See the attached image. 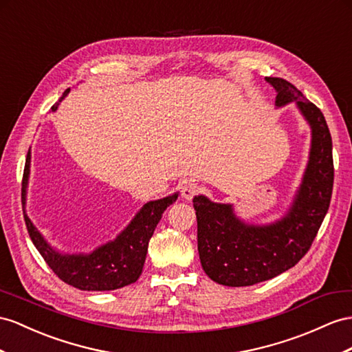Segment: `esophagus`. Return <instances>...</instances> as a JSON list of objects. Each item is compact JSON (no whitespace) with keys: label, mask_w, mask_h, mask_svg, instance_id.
<instances>
[{"label":"esophagus","mask_w":352,"mask_h":352,"mask_svg":"<svg viewBox=\"0 0 352 352\" xmlns=\"http://www.w3.org/2000/svg\"><path fill=\"white\" fill-rule=\"evenodd\" d=\"M199 190H201L199 184L190 182V183H186V184L182 187V195H183L184 199L190 201L193 196H196L197 193H199Z\"/></svg>","instance_id":"esophagus-1"}]
</instances>
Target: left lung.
I'll use <instances>...</instances> for the list:
<instances>
[{
	"label": "left lung",
	"mask_w": 352,
	"mask_h": 352,
	"mask_svg": "<svg viewBox=\"0 0 352 352\" xmlns=\"http://www.w3.org/2000/svg\"><path fill=\"white\" fill-rule=\"evenodd\" d=\"M276 90V105L296 102L312 129L309 164L290 211L269 226L245 224L232 205L195 196L197 251L205 274L228 287H247L285 272L308 253L326 217L335 168L331 135L320 108L284 78L266 77Z\"/></svg>",
	"instance_id": "left-lung-1"
}]
</instances>
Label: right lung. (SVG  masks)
Returning <instances> with one entry per match:
<instances>
[{"mask_svg":"<svg viewBox=\"0 0 352 352\" xmlns=\"http://www.w3.org/2000/svg\"><path fill=\"white\" fill-rule=\"evenodd\" d=\"M64 98V96H62ZM59 99V102L62 101ZM59 102L52 107L55 111ZM31 153L28 151L22 178V205L25 206L26 184L30 175ZM178 195L151 201L141 208L135 219L113 242L99 247L90 254H59L53 250L40 232L35 229L28 215L23 211L25 224L35 248L44 258V262L62 281L80 290L87 292H108L122 288L137 281L146 262L148 241L153 236L157 223L168 206L177 201Z\"/></svg>","mask_w":352,"mask_h":352,"instance_id":"add662e5","label":"right lung"}]
</instances>
